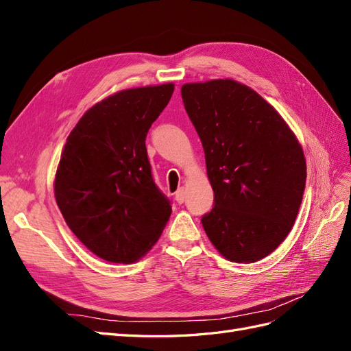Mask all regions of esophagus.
I'll return each instance as SVG.
<instances>
[{
  "label": "esophagus",
  "instance_id": "34e87169",
  "mask_svg": "<svg viewBox=\"0 0 351 351\" xmlns=\"http://www.w3.org/2000/svg\"><path fill=\"white\" fill-rule=\"evenodd\" d=\"M184 199H186V189H184V187H180V189L177 190V192H176V200H177V204H183Z\"/></svg>",
  "mask_w": 351,
  "mask_h": 351
}]
</instances>
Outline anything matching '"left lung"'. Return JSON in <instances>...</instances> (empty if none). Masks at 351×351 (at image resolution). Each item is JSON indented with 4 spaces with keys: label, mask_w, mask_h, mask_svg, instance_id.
Instances as JSON below:
<instances>
[{
    "label": "left lung",
    "mask_w": 351,
    "mask_h": 351,
    "mask_svg": "<svg viewBox=\"0 0 351 351\" xmlns=\"http://www.w3.org/2000/svg\"><path fill=\"white\" fill-rule=\"evenodd\" d=\"M182 98L205 151L215 206L202 217L226 259L252 263L291 231L306 184L302 145L280 112L232 79L186 83Z\"/></svg>",
    "instance_id": "left-lung-1"
}]
</instances>
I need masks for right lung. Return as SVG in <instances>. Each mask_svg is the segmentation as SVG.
<instances>
[{
    "label": "right lung",
    "mask_w": 351,
    "mask_h": 351,
    "mask_svg": "<svg viewBox=\"0 0 351 351\" xmlns=\"http://www.w3.org/2000/svg\"><path fill=\"white\" fill-rule=\"evenodd\" d=\"M173 92L174 83H165L110 95L82 115L62 147L57 205L74 236L107 262L139 261L171 215L145 139Z\"/></svg>",
    "instance_id": "right-lung-1"
}]
</instances>
